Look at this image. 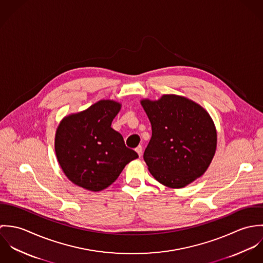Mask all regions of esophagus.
<instances>
[{
    "label": "esophagus",
    "instance_id": "34e87169",
    "mask_svg": "<svg viewBox=\"0 0 263 263\" xmlns=\"http://www.w3.org/2000/svg\"><path fill=\"white\" fill-rule=\"evenodd\" d=\"M136 152H137L138 155L141 157L142 154H143V147H142V146H139V147L136 149Z\"/></svg>",
    "mask_w": 263,
    "mask_h": 263
}]
</instances>
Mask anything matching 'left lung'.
Segmentation results:
<instances>
[{
    "label": "left lung",
    "instance_id": "obj_1",
    "mask_svg": "<svg viewBox=\"0 0 263 263\" xmlns=\"http://www.w3.org/2000/svg\"><path fill=\"white\" fill-rule=\"evenodd\" d=\"M152 125L144 160L154 178L182 188L209 168L217 148V130L208 111L186 97L167 94L141 100Z\"/></svg>",
    "mask_w": 263,
    "mask_h": 263
}]
</instances>
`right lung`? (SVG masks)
I'll return each mask as SVG.
<instances>
[{
	"label": "right lung",
	"instance_id": "right-lung-1",
	"mask_svg": "<svg viewBox=\"0 0 263 263\" xmlns=\"http://www.w3.org/2000/svg\"><path fill=\"white\" fill-rule=\"evenodd\" d=\"M120 107L116 101L100 100L60 122L54 150L64 173L76 185L101 191L139 157L125 147L122 136L111 127Z\"/></svg>",
	"mask_w": 263,
	"mask_h": 263
}]
</instances>
